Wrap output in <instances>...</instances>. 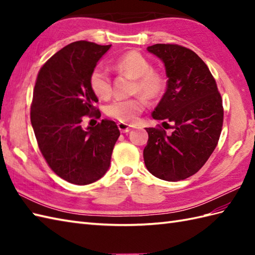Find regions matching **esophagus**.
Segmentation results:
<instances>
[{
  "mask_svg": "<svg viewBox=\"0 0 255 255\" xmlns=\"http://www.w3.org/2000/svg\"><path fill=\"white\" fill-rule=\"evenodd\" d=\"M118 129L121 130L123 133H126V132H129L130 131V126L127 124H124V123H118Z\"/></svg>",
  "mask_w": 255,
  "mask_h": 255,
  "instance_id": "obj_1",
  "label": "esophagus"
}]
</instances>
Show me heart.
Instances as JSON below:
<instances>
[{
    "label": "heart",
    "mask_w": 255,
    "mask_h": 255,
    "mask_svg": "<svg viewBox=\"0 0 255 255\" xmlns=\"http://www.w3.org/2000/svg\"><path fill=\"white\" fill-rule=\"evenodd\" d=\"M115 69L118 72L127 74L134 79L132 93L142 95L147 100H155L163 93L165 80L163 75L153 71L147 58L137 51H130L117 59ZM90 86L93 93L100 99L106 100L112 93L110 74L102 66L94 68L90 75ZM145 105L142 97L130 100H116L108 104L105 112L108 116L119 123L132 124L137 121Z\"/></svg>",
    "instance_id": "b5f03b06"
}]
</instances>
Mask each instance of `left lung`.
I'll use <instances>...</instances> for the list:
<instances>
[{"label": "left lung", "mask_w": 255, "mask_h": 255, "mask_svg": "<svg viewBox=\"0 0 255 255\" xmlns=\"http://www.w3.org/2000/svg\"><path fill=\"white\" fill-rule=\"evenodd\" d=\"M164 63L166 91L152 117L165 129L145 128L143 150L148 171L161 180L176 182L200 170L214 152L224 122L223 100L208 67L196 53L178 45L147 48Z\"/></svg>", "instance_id": "left-lung-1"}]
</instances>
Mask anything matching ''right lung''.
I'll return each mask as SVG.
<instances>
[{"label": "right lung", "mask_w": 255, "mask_h": 255, "mask_svg": "<svg viewBox=\"0 0 255 255\" xmlns=\"http://www.w3.org/2000/svg\"><path fill=\"white\" fill-rule=\"evenodd\" d=\"M112 45L75 41L48 60L36 80L30 122L50 169L75 185H88L104 176L119 137L115 122L103 121L83 128L85 116H101L90 75Z\"/></svg>", "instance_id": "add662e5"}]
</instances>
